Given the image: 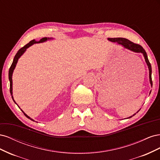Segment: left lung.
I'll return each mask as SVG.
<instances>
[{"label": "left lung", "mask_w": 160, "mask_h": 160, "mask_svg": "<svg viewBox=\"0 0 160 160\" xmlns=\"http://www.w3.org/2000/svg\"><path fill=\"white\" fill-rule=\"evenodd\" d=\"M108 40L111 41V42H118V44L122 45L123 47L126 48V49H128L130 51H132L135 52H142V54L143 55L144 58H145V60H146V63L148 66L149 73V82H150V84H151V85L152 87L153 83H152V66H151V64H150V62L148 60L147 53H146V51L144 50L143 48L141 45L136 44V43H134V42L130 41L129 40L127 39V38H108ZM150 93H151V92H150ZM150 93H149V94H150ZM138 111L137 113H138ZM135 115V113L133 114L132 116H130V117L128 118H132L133 116H134Z\"/></svg>", "instance_id": "left-lung-1"}]
</instances>
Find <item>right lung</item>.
<instances>
[{"instance_id":"obj_1","label":"right lung","mask_w":160,"mask_h":160,"mask_svg":"<svg viewBox=\"0 0 160 160\" xmlns=\"http://www.w3.org/2000/svg\"><path fill=\"white\" fill-rule=\"evenodd\" d=\"M49 39H51V38H47V37L42 38L39 41H36L35 39L32 40V41H31L29 42H28V44H27L26 45H25L23 47H22L21 49H19V50L18 51L17 54L15 55V56H14L13 61H12V65H11V67H10V69H9V71H8V79H9V81H10V92H11V95H12V99H13V101H14V102L15 103H16V102H15V101L14 100L13 96H12V76L13 71H14V68H15V67H16V65H17V63L18 59L21 57V56L23 54V53L25 52V51L27 50V48L31 47V46L33 44H35V43H40V42H45V41H47V40H49ZM16 104H17V103H16ZM18 108H19V107H18ZM21 110L22 111V113H24V115H25L27 118L30 119L31 120L33 121V122H35V120H33V119H31L30 117H28V116L25 113H24V111H23L22 109H21Z\"/></svg>"}]
</instances>
